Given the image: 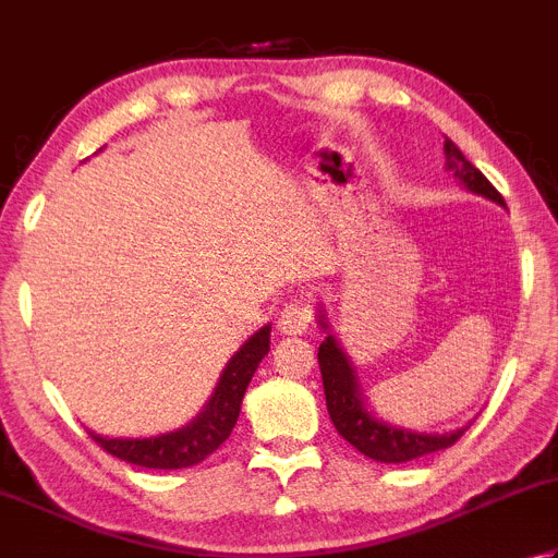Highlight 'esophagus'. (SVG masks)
I'll use <instances>...</instances> for the list:
<instances>
[{"instance_id": "obj_1", "label": "esophagus", "mask_w": 558, "mask_h": 558, "mask_svg": "<svg viewBox=\"0 0 558 558\" xmlns=\"http://www.w3.org/2000/svg\"><path fill=\"white\" fill-rule=\"evenodd\" d=\"M312 322V310L307 302H288L278 314V329L288 336H298L307 329Z\"/></svg>"}]
</instances>
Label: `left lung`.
I'll return each instance as SVG.
<instances>
[{
    "mask_svg": "<svg viewBox=\"0 0 558 558\" xmlns=\"http://www.w3.org/2000/svg\"><path fill=\"white\" fill-rule=\"evenodd\" d=\"M445 157L447 169L454 171V177L464 183L466 191L484 195V198L506 207L504 195L494 189V183H490L484 173L462 155V149L447 137ZM319 324L322 329H329L324 322V314L319 316ZM319 367L324 379L326 409H329V416L336 425L338 435H343L357 452H363L369 460L385 464L418 460L423 454L440 452L445 447H452L469 428V425H464V428L450 433H416L397 428V425L369 416L365 411L363 395H360V385L351 360H348V355L341 351V345H338L336 336L331 333L326 336L324 343L319 345Z\"/></svg>",
    "mask_w": 558,
    "mask_h": 558,
    "instance_id": "obj_1",
    "label": "left lung"
}]
</instances>
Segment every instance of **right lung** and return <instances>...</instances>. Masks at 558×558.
<instances>
[{
	"label": "right lung",
	"instance_id": "obj_1",
	"mask_svg": "<svg viewBox=\"0 0 558 558\" xmlns=\"http://www.w3.org/2000/svg\"><path fill=\"white\" fill-rule=\"evenodd\" d=\"M270 351V326L256 331L229 360L217 381L215 395L185 428L163 433L159 438H101L89 430L92 440L108 454L135 466L185 469L207 460L229 435L242 411V399L256 367Z\"/></svg>",
	"mask_w": 558,
	"mask_h": 558
}]
</instances>
